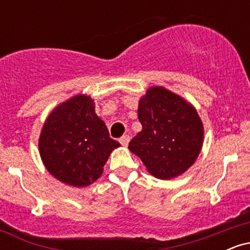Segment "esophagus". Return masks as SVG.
Returning <instances> with one entry per match:
<instances>
[{
	"label": "esophagus",
	"mask_w": 250,
	"mask_h": 250,
	"mask_svg": "<svg viewBox=\"0 0 250 250\" xmlns=\"http://www.w3.org/2000/svg\"><path fill=\"white\" fill-rule=\"evenodd\" d=\"M129 141H130V137H129L128 135H125V136H122L121 139H120V143H121L123 147H127Z\"/></svg>",
	"instance_id": "esophagus-1"
}]
</instances>
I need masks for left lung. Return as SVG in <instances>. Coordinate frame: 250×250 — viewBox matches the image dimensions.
<instances>
[{"label": "left lung", "mask_w": 250, "mask_h": 250, "mask_svg": "<svg viewBox=\"0 0 250 250\" xmlns=\"http://www.w3.org/2000/svg\"><path fill=\"white\" fill-rule=\"evenodd\" d=\"M142 130L129 150L153 176L170 180L194 165L203 143V125L190 103L163 87L149 88L137 109Z\"/></svg>", "instance_id": "8db88e82"}]
</instances>
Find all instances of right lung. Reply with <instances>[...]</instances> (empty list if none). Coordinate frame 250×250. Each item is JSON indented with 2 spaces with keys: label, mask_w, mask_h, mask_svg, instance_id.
Instances as JSON below:
<instances>
[{
  "label": "right lung",
  "mask_w": 250,
  "mask_h": 250,
  "mask_svg": "<svg viewBox=\"0 0 250 250\" xmlns=\"http://www.w3.org/2000/svg\"><path fill=\"white\" fill-rule=\"evenodd\" d=\"M120 143L110 139L90 96L76 95L54 109L43 125L40 155L47 170L65 185L85 187L101 176Z\"/></svg>",
  "instance_id": "add662e5"
}]
</instances>
